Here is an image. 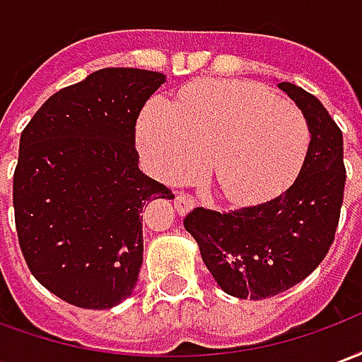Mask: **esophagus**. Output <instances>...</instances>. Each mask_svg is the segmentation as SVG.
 Here are the masks:
<instances>
[{
	"label": "esophagus",
	"instance_id": "obj_1",
	"mask_svg": "<svg viewBox=\"0 0 362 362\" xmlns=\"http://www.w3.org/2000/svg\"><path fill=\"white\" fill-rule=\"evenodd\" d=\"M174 207H176V211L180 213V215H186L189 209L196 207V199L189 196V194H176V197H174Z\"/></svg>",
	"mask_w": 362,
	"mask_h": 362
}]
</instances>
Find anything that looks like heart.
<instances>
[{
  "mask_svg": "<svg viewBox=\"0 0 362 362\" xmlns=\"http://www.w3.org/2000/svg\"><path fill=\"white\" fill-rule=\"evenodd\" d=\"M139 145L165 178H188L209 160L223 196L254 204L277 196L300 173L310 126L300 108L258 83L205 81L178 104L158 96L139 124Z\"/></svg>",
  "mask_w": 362,
  "mask_h": 362,
  "instance_id": "heart-1",
  "label": "heart"
}]
</instances>
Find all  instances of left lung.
<instances>
[{
    "label": "left lung",
    "instance_id": "left-lung-1",
    "mask_svg": "<svg viewBox=\"0 0 362 362\" xmlns=\"http://www.w3.org/2000/svg\"><path fill=\"white\" fill-rule=\"evenodd\" d=\"M310 126L296 180L281 196L235 211L196 207L184 227L219 287L238 298H267L295 287L326 258L345 188L343 135L324 104L293 83H279Z\"/></svg>",
    "mask_w": 362,
    "mask_h": 362
}]
</instances>
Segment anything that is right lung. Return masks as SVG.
I'll list each match as a JSON object with an SVG mask.
<instances>
[{
	"label": "right lung",
	"instance_id": "right-lung-1",
	"mask_svg": "<svg viewBox=\"0 0 362 362\" xmlns=\"http://www.w3.org/2000/svg\"><path fill=\"white\" fill-rule=\"evenodd\" d=\"M165 75L106 67L52 95L21 134L13 174L19 246L36 281L79 308L132 295L143 211L174 194L139 170L135 124Z\"/></svg>",
	"mask_w": 362,
	"mask_h": 362
}]
</instances>
